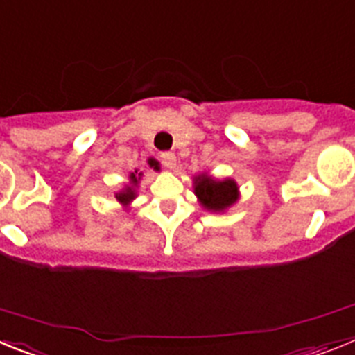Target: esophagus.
Returning <instances> with one entry per match:
<instances>
[{
    "mask_svg": "<svg viewBox=\"0 0 355 355\" xmlns=\"http://www.w3.org/2000/svg\"><path fill=\"white\" fill-rule=\"evenodd\" d=\"M162 163H163V167H167V168H174L175 167V155L174 153H162Z\"/></svg>",
    "mask_w": 355,
    "mask_h": 355,
    "instance_id": "1",
    "label": "esophagus"
}]
</instances>
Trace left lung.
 <instances>
[{
    "label": "left lung",
    "instance_id": "8db88e82",
    "mask_svg": "<svg viewBox=\"0 0 355 355\" xmlns=\"http://www.w3.org/2000/svg\"><path fill=\"white\" fill-rule=\"evenodd\" d=\"M196 193L205 208L222 211L236 200L238 187L233 180L215 181L211 178H197Z\"/></svg>",
    "mask_w": 355,
    "mask_h": 355
}]
</instances>
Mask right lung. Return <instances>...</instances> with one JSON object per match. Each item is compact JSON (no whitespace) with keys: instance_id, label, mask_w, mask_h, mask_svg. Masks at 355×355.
I'll return each instance as SVG.
<instances>
[{"instance_id":"add662e5","label":"right lung","mask_w":355,"mask_h":355,"mask_svg":"<svg viewBox=\"0 0 355 355\" xmlns=\"http://www.w3.org/2000/svg\"><path fill=\"white\" fill-rule=\"evenodd\" d=\"M140 175H142V174H131V175H130V178H131V183H133V187L140 181ZM133 187H128L126 190H124V192L117 193V199L121 200V202H128V200L133 199V197H135Z\"/></svg>"}]
</instances>
